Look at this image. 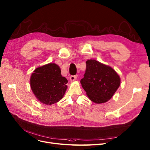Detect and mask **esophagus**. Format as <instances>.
<instances>
[{
    "mask_svg": "<svg viewBox=\"0 0 150 150\" xmlns=\"http://www.w3.org/2000/svg\"><path fill=\"white\" fill-rule=\"evenodd\" d=\"M76 78H77V75H71L70 76V81H74L76 79Z\"/></svg>",
    "mask_w": 150,
    "mask_h": 150,
    "instance_id": "esophagus-1",
    "label": "esophagus"
}]
</instances>
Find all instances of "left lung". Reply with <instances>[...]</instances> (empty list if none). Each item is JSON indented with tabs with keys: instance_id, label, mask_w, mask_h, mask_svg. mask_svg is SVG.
<instances>
[{
	"instance_id": "obj_1",
	"label": "left lung",
	"mask_w": 150,
	"mask_h": 150,
	"mask_svg": "<svg viewBox=\"0 0 150 150\" xmlns=\"http://www.w3.org/2000/svg\"><path fill=\"white\" fill-rule=\"evenodd\" d=\"M86 63V73L80 81L82 87L93 103H105L119 88L120 76L111 66L95 59H88Z\"/></svg>"
}]
</instances>
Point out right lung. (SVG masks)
Instances as JSON below:
<instances>
[{"label":"right lung","mask_w":150,"mask_h":150,"mask_svg":"<svg viewBox=\"0 0 150 150\" xmlns=\"http://www.w3.org/2000/svg\"><path fill=\"white\" fill-rule=\"evenodd\" d=\"M30 77V87L41 103L51 105L64 96L67 89L66 78L61 74V69L55 63L37 67Z\"/></svg>","instance_id":"right-lung-1"}]
</instances>
